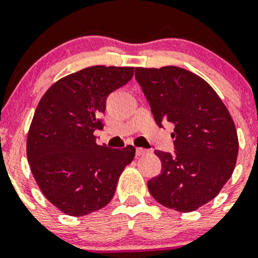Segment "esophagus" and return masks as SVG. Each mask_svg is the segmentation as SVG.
Listing matches in <instances>:
<instances>
[{
  "instance_id": "esophagus-1",
  "label": "esophagus",
  "mask_w": 258,
  "mask_h": 258,
  "mask_svg": "<svg viewBox=\"0 0 258 258\" xmlns=\"http://www.w3.org/2000/svg\"><path fill=\"white\" fill-rule=\"evenodd\" d=\"M147 152H149V150L144 149V147H137V149H136L137 156H142V155H146Z\"/></svg>"
}]
</instances>
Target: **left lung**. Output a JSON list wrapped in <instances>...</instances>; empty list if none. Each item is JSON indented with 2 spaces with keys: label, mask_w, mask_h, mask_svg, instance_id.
Returning <instances> with one entry per match:
<instances>
[{
  "label": "left lung",
  "mask_w": 258,
  "mask_h": 258,
  "mask_svg": "<svg viewBox=\"0 0 258 258\" xmlns=\"http://www.w3.org/2000/svg\"><path fill=\"white\" fill-rule=\"evenodd\" d=\"M135 77L159 126H175V155L155 151L161 174L147 181L164 207L181 213L216 198L232 176L238 156L234 122L213 88L197 74L179 68H136Z\"/></svg>",
  "instance_id": "left-lung-1"
}]
</instances>
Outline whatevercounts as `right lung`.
<instances>
[{
	"label": "right lung",
	"mask_w": 258,
	"mask_h": 258,
	"mask_svg": "<svg viewBox=\"0 0 258 258\" xmlns=\"http://www.w3.org/2000/svg\"><path fill=\"white\" fill-rule=\"evenodd\" d=\"M134 67L96 66L62 77L44 93L26 141L30 169L45 198L60 212L82 217L111 202L135 147L96 142L109 93L124 86Z\"/></svg>",
	"instance_id": "add662e5"
}]
</instances>
